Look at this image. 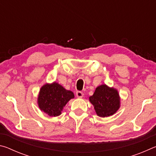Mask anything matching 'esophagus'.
<instances>
[{"label":"esophagus","instance_id":"obj_1","mask_svg":"<svg viewBox=\"0 0 156 156\" xmlns=\"http://www.w3.org/2000/svg\"><path fill=\"white\" fill-rule=\"evenodd\" d=\"M83 96H84V94L82 91H76V96L78 98H83Z\"/></svg>","mask_w":156,"mask_h":156}]
</instances>
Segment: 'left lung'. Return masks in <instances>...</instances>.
I'll use <instances>...</instances> for the list:
<instances>
[{
	"instance_id": "left-lung-1",
	"label": "left lung",
	"mask_w": 156,
	"mask_h": 156,
	"mask_svg": "<svg viewBox=\"0 0 156 156\" xmlns=\"http://www.w3.org/2000/svg\"><path fill=\"white\" fill-rule=\"evenodd\" d=\"M89 101L94 105L96 114L102 118L113 115L120 107L118 91L106 84L98 87L93 96L89 97Z\"/></svg>"
}]
</instances>
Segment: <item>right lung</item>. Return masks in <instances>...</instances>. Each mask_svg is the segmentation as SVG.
<instances>
[{
  "mask_svg": "<svg viewBox=\"0 0 156 156\" xmlns=\"http://www.w3.org/2000/svg\"><path fill=\"white\" fill-rule=\"evenodd\" d=\"M74 98L72 91L66 90L58 83L45 84L42 87L38 97V105L41 111L49 116H58L66 104Z\"/></svg>",
  "mask_w": 156,
  "mask_h": 156,
  "instance_id": "right-lung-1",
  "label": "right lung"
}]
</instances>
